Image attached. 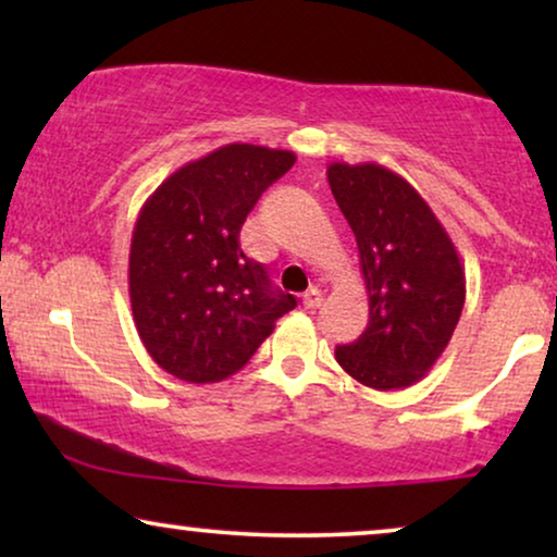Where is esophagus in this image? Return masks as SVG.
<instances>
[{
  "label": "esophagus",
  "mask_w": 557,
  "mask_h": 557,
  "mask_svg": "<svg viewBox=\"0 0 557 557\" xmlns=\"http://www.w3.org/2000/svg\"><path fill=\"white\" fill-rule=\"evenodd\" d=\"M322 301H324V294L319 292V288H309V292L304 294V307L307 309H319L322 307Z\"/></svg>",
  "instance_id": "obj_1"
}]
</instances>
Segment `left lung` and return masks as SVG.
I'll use <instances>...</instances> for the list:
<instances>
[{"mask_svg":"<svg viewBox=\"0 0 557 557\" xmlns=\"http://www.w3.org/2000/svg\"><path fill=\"white\" fill-rule=\"evenodd\" d=\"M332 195L352 227L368 286V330L337 347V362L375 391L410 387L429 372L459 324L467 276L431 205L377 162L326 166Z\"/></svg>","mask_w":557,"mask_h":557,"instance_id":"8db88e82","label":"left lung"}]
</instances>
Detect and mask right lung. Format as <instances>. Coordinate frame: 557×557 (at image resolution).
Masks as SVG:
<instances>
[{"label": "right lung", "mask_w": 557, "mask_h": 557, "mask_svg": "<svg viewBox=\"0 0 557 557\" xmlns=\"http://www.w3.org/2000/svg\"><path fill=\"white\" fill-rule=\"evenodd\" d=\"M294 151L225 144L172 172L141 205L128 250V299L139 339L185 383H220L246 364L296 307L273 292L240 227Z\"/></svg>", "instance_id": "add662e5"}]
</instances>
